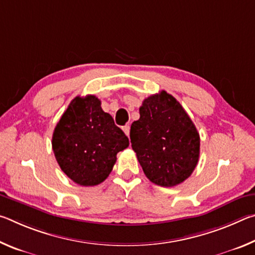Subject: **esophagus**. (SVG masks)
<instances>
[{
  "instance_id": "esophagus-1",
  "label": "esophagus",
  "mask_w": 255,
  "mask_h": 255,
  "mask_svg": "<svg viewBox=\"0 0 255 255\" xmlns=\"http://www.w3.org/2000/svg\"><path fill=\"white\" fill-rule=\"evenodd\" d=\"M123 130H124L125 133H126L127 136H129V131H130V127H129L128 125H126V126L123 127Z\"/></svg>"
}]
</instances>
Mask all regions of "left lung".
I'll use <instances>...</instances> for the list:
<instances>
[{
  "label": "left lung",
  "mask_w": 255,
  "mask_h": 255,
  "mask_svg": "<svg viewBox=\"0 0 255 255\" xmlns=\"http://www.w3.org/2000/svg\"><path fill=\"white\" fill-rule=\"evenodd\" d=\"M139 115L130 141L145 175L161 187L182 183L199 161L200 137L192 120L165 91L146 98Z\"/></svg>",
  "instance_id": "obj_1"
}]
</instances>
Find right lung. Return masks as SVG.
Listing matches in <instances>:
<instances>
[{
  "label": "right lung",
  "mask_w": 255,
  "mask_h": 255,
  "mask_svg": "<svg viewBox=\"0 0 255 255\" xmlns=\"http://www.w3.org/2000/svg\"><path fill=\"white\" fill-rule=\"evenodd\" d=\"M51 145L64 173L77 184L92 187L108 178L129 139L102 110L101 101L86 96L73 99L56 125Z\"/></svg>",
  "instance_id": "add662e5"
}]
</instances>
